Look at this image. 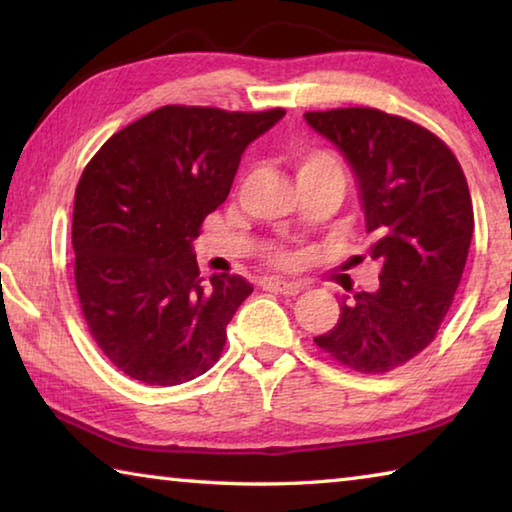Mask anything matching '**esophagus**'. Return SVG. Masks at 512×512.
Returning <instances> with one entry per match:
<instances>
[{"label":"esophagus","mask_w":512,"mask_h":512,"mask_svg":"<svg viewBox=\"0 0 512 512\" xmlns=\"http://www.w3.org/2000/svg\"><path fill=\"white\" fill-rule=\"evenodd\" d=\"M262 287L266 291H275L282 293V296H298V293L305 289V284L300 282H287V280H277V277H268V280L262 282Z\"/></svg>","instance_id":"34e87169"}]
</instances>
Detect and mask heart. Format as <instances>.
Segmentation results:
<instances>
[{"label": "heart", "mask_w": 512, "mask_h": 512, "mask_svg": "<svg viewBox=\"0 0 512 512\" xmlns=\"http://www.w3.org/2000/svg\"><path fill=\"white\" fill-rule=\"evenodd\" d=\"M296 169H298V180L302 178H311L318 176V173H339L341 176V167L332 155L325 151H302L296 155ZM277 262H289V255H275Z\"/></svg>", "instance_id": "1"}]
</instances>
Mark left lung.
Returning <instances> with one entry per match:
<instances>
[{"mask_svg":"<svg viewBox=\"0 0 512 512\" xmlns=\"http://www.w3.org/2000/svg\"><path fill=\"white\" fill-rule=\"evenodd\" d=\"M350 164L381 264L379 289L341 298V318L316 345L359 372H388L422 352L452 307L474 212L454 153L409 119L375 108L305 112Z\"/></svg>","mask_w":512,"mask_h":512,"instance_id":"left-lung-1","label":"left lung"}]
</instances>
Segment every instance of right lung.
Instances as JSON below:
<instances>
[{
    "label": "right lung",
    "instance_id": "1",
    "mask_svg": "<svg viewBox=\"0 0 512 512\" xmlns=\"http://www.w3.org/2000/svg\"><path fill=\"white\" fill-rule=\"evenodd\" d=\"M284 117L164 106L101 146L76 187L72 246L83 316L128 377L176 386L210 370L253 287L203 282L192 241L230 194L241 155Z\"/></svg>",
    "mask_w": 512,
    "mask_h": 512
}]
</instances>
